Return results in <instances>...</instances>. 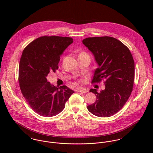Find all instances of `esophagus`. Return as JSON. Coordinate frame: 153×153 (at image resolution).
Instances as JSON below:
<instances>
[{
	"mask_svg": "<svg viewBox=\"0 0 153 153\" xmlns=\"http://www.w3.org/2000/svg\"><path fill=\"white\" fill-rule=\"evenodd\" d=\"M77 91L83 93H86L87 92H88V90L85 88H83V87H79V88H77Z\"/></svg>",
	"mask_w": 153,
	"mask_h": 153,
	"instance_id": "1",
	"label": "esophagus"
}]
</instances>
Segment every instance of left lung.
<instances>
[{"label": "left lung", "mask_w": 153, "mask_h": 153, "mask_svg": "<svg viewBox=\"0 0 153 153\" xmlns=\"http://www.w3.org/2000/svg\"><path fill=\"white\" fill-rule=\"evenodd\" d=\"M83 44L92 53L97 68L92 83L105 80V88L98 93L96 102L87 106L94 116L110 117L120 111L133 90L134 62L129 49L119 40L111 37L86 38Z\"/></svg>", "instance_id": "1"}]
</instances>
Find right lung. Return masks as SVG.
Returning a JSON list of instances; mask_svg holds the SVG:
<instances>
[{
  "mask_svg": "<svg viewBox=\"0 0 153 153\" xmlns=\"http://www.w3.org/2000/svg\"><path fill=\"white\" fill-rule=\"evenodd\" d=\"M73 42L71 37L42 36L31 42L22 54L20 88L30 107L42 116L59 114L74 93L67 86H54L47 79L58 68L60 56Z\"/></svg>",
  "mask_w": 153,
  "mask_h": 153,
  "instance_id": "right-lung-1",
  "label": "right lung"
}]
</instances>
